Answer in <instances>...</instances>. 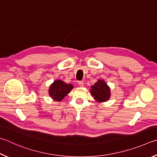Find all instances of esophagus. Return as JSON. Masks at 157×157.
Masks as SVG:
<instances>
[{
    "instance_id": "esophagus-1",
    "label": "esophagus",
    "mask_w": 157,
    "mask_h": 157,
    "mask_svg": "<svg viewBox=\"0 0 157 157\" xmlns=\"http://www.w3.org/2000/svg\"><path fill=\"white\" fill-rule=\"evenodd\" d=\"M79 86H80L81 87H83L84 86V83L83 81H78V83Z\"/></svg>"
}]
</instances>
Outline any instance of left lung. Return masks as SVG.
<instances>
[{
    "label": "left lung",
    "instance_id": "obj_1",
    "mask_svg": "<svg viewBox=\"0 0 157 157\" xmlns=\"http://www.w3.org/2000/svg\"><path fill=\"white\" fill-rule=\"evenodd\" d=\"M91 87L90 92L95 100L98 101V102H104L109 100L110 97V89L105 81L98 80Z\"/></svg>",
    "mask_w": 157,
    "mask_h": 157
}]
</instances>
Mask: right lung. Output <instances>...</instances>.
Listing matches in <instances>:
<instances>
[{"label":"right lung","instance_id":"obj_1","mask_svg":"<svg viewBox=\"0 0 157 157\" xmlns=\"http://www.w3.org/2000/svg\"><path fill=\"white\" fill-rule=\"evenodd\" d=\"M72 88L73 86L71 84H67L62 81L56 80L51 85L49 94L54 100L61 101Z\"/></svg>","mask_w":157,"mask_h":157}]
</instances>
